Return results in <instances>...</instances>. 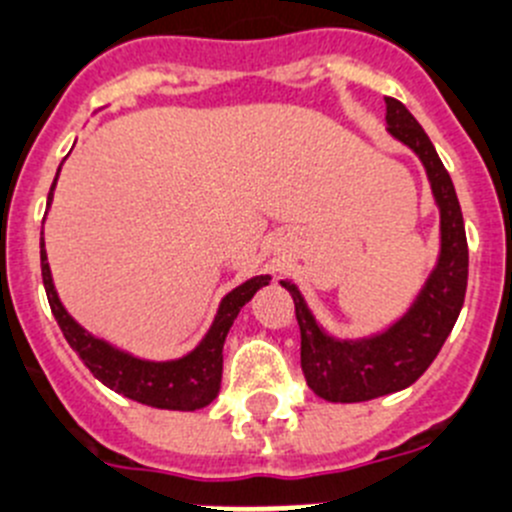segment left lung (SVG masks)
<instances>
[{"instance_id":"1","label":"left lung","mask_w":512,"mask_h":512,"mask_svg":"<svg viewBox=\"0 0 512 512\" xmlns=\"http://www.w3.org/2000/svg\"><path fill=\"white\" fill-rule=\"evenodd\" d=\"M386 121L393 137L414 149L424 162L431 192L442 213V253L424 292L406 317L388 332L370 340H335L314 322L294 284L281 281L294 299L299 332H302V373L307 386L325 401L358 403L396 393L419 381L434 363L444 340L452 332L467 292V236H464L462 208L452 177L444 170L437 149L426 137L419 121L396 98H386Z\"/></svg>"}]
</instances>
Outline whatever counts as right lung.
Wrapping results in <instances>:
<instances>
[{"label":"right lung","instance_id":"1","mask_svg":"<svg viewBox=\"0 0 512 512\" xmlns=\"http://www.w3.org/2000/svg\"><path fill=\"white\" fill-rule=\"evenodd\" d=\"M60 175V172H58ZM55 175V182H58ZM55 182L50 187L48 205L53 200ZM40 264H42V284L48 292L50 309H53L55 320H58L60 330H63L65 340L70 348L81 355L86 368L96 375L103 386H109L111 391L121 393V396L131 398V401L147 403L154 409H172V411H195L203 409L218 396L220 378H223V342L228 330H231L233 320L238 317L243 304L259 292L264 284H269L271 276H253L246 284L233 289L228 297L220 302L218 314H215L213 327L208 330L205 340L190 355L180 360H170V363H149V360L131 358V355L121 353V350L111 348L109 342L98 340V337L88 335L78 322L65 312L60 304L58 294L53 287V276H50L48 253H45V241H42L40 231Z\"/></svg>","mask_w":512,"mask_h":512}]
</instances>
